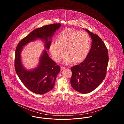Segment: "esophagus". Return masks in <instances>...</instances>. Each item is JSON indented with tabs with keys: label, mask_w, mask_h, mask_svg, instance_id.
I'll return each instance as SVG.
<instances>
[{
	"label": "esophagus",
	"mask_w": 124,
	"mask_h": 124,
	"mask_svg": "<svg viewBox=\"0 0 124 124\" xmlns=\"http://www.w3.org/2000/svg\"><path fill=\"white\" fill-rule=\"evenodd\" d=\"M66 68L65 67H63V66H61V71H62V70H64V69H65Z\"/></svg>",
	"instance_id": "esophagus-1"
}]
</instances>
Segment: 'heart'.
Listing matches in <instances>:
<instances>
[{"label": "heart", "mask_w": 124, "mask_h": 124, "mask_svg": "<svg viewBox=\"0 0 124 124\" xmlns=\"http://www.w3.org/2000/svg\"><path fill=\"white\" fill-rule=\"evenodd\" d=\"M56 43L53 42L49 48L52 58L59 62L66 54L63 63L65 65L80 63L88 54L92 41L88 34L84 32L71 28H66L61 31L57 37Z\"/></svg>", "instance_id": "obj_1"}]
</instances>
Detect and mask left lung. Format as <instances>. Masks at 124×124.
<instances>
[{"mask_svg": "<svg viewBox=\"0 0 124 124\" xmlns=\"http://www.w3.org/2000/svg\"><path fill=\"white\" fill-rule=\"evenodd\" d=\"M85 30L93 39L91 50L82 63L71 69V86L84 94L93 91L104 80L109 59L108 50L100 37Z\"/></svg>", "mask_w": 124, "mask_h": 124, "instance_id": "8db88e82", "label": "left lung"}]
</instances>
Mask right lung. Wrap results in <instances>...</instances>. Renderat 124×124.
Listing matches in <instances>:
<instances>
[{"label": "right lung", "instance_id": "1", "mask_svg": "<svg viewBox=\"0 0 124 124\" xmlns=\"http://www.w3.org/2000/svg\"><path fill=\"white\" fill-rule=\"evenodd\" d=\"M61 25L59 23L51 24L34 30L19 42L17 46L15 56V71L25 86L33 93L44 94L53 88L60 67L51 59L45 49L39 58L38 66L32 70H26L21 60L23 46L31 42L40 39L45 41V48L48 50L54 33Z\"/></svg>", "mask_w": 124, "mask_h": 124}]
</instances>
